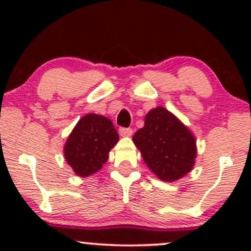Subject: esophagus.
Segmentation results:
<instances>
[{"label":"esophagus","instance_id":"obj_1","mask_svg":"<svg viewBox=\"0 0 251 251\" xmlns=\"http://www.w3.org/2000/svg\"><path fill=\"white\" fill-rule=\"evenodd\" d=\"M119 134L122 135V137H131V135L133 134V129L122 127L119 129Z\"/></svg>","mask_w":251,"mask_h":251}]
</instances>
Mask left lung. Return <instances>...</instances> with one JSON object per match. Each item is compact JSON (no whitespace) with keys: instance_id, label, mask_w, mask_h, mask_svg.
I'll return each mask as SVG.
<instances>
[{"instance_id":"obj_1","label":"left lung","mask_w":251,"mask_h":251,"mask_svg":"<svg viewBox=\"0 0 251 251\" xmlns=\"http://www.w3.org/2000/svg\"><path fill=\"white\" fill-rule=\"evenodd\" d=\"M132 140L160 180L176 181L194 168L197 157L195 135L162 106L146 114L144 127L135 132Z\"/></svg>"}]
</instances>
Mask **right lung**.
<instances>
[{
  "instance_id": "right-lung-1",
  "label": "right lung",
  "mask_w": 251,
  "mask_h": 251,
  "mask_svg": "<svg viewBox=\"0 0 251 251\" xmlns=\"http://www.w3.org/2000/svg\"><path fill=\"white\" fill-rule=\"evenodd\" d=\"M119 134L108 118L88 113L77 122L66 140V162L79 177L96 174L107 162Z\"/></svg>"
}]
</instances>
